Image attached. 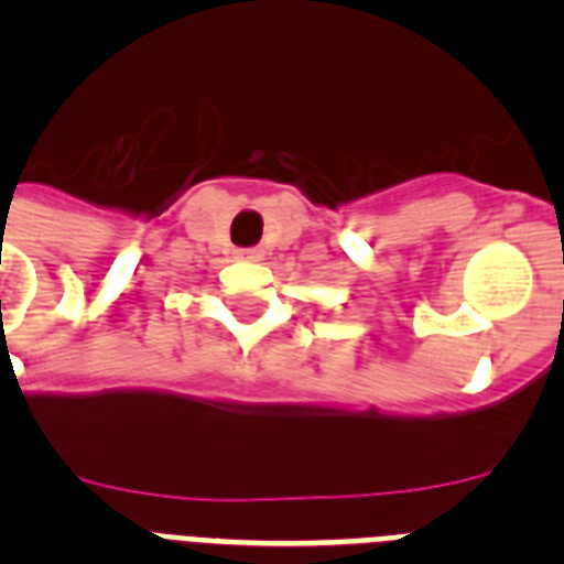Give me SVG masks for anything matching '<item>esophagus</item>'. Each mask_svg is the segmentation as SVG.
<instances>
[{
    "label": "esophagus",
    "mask_w": 564,
    "mask_h": 564,
    "mask_svg": "<svg viewBox=\"0 0 564 564\" xmlns=\"http://www.w3.org/2000/svg\"><path fill=\"white\" fill-rule=\"evenodd\" d=\"M262 257V251H259V248H246V251H239V259H259Z\"/></svg>",
    "instance_id": "1"
}]
</instances>
